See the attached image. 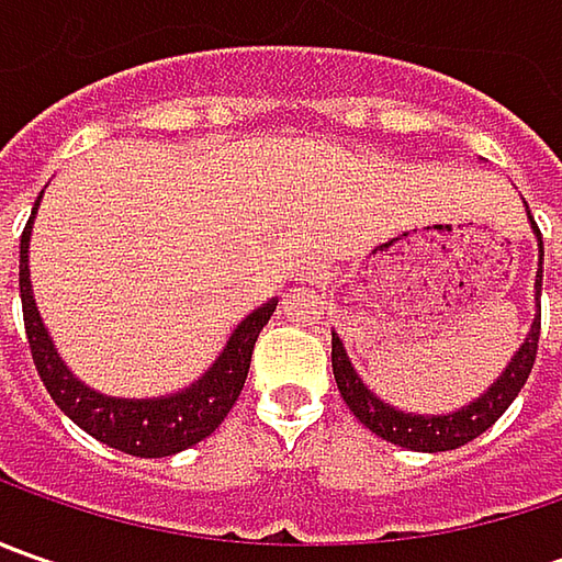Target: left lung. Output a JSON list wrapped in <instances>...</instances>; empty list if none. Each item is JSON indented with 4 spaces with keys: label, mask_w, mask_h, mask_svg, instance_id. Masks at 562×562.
Masks as SVG:
<instances>
[{
    "label": "left lung",
    "mask_w": 562,
    "mask_h": 562,
    "mask_svg": "<svg viewBox=\"0 0 562 562\" xmlns=\"http://www.w3.org/2000/svg\"><path fill=\"white\" fill-rule=\"evenodd\" d=\"M531 218V212H529ZM535 237H538V274H535V306L538 315L531 322L526 344L516 350V357L509 359L507 369L501 378L487 387L479 400H472L469 406H460L457 413L447 416H416V413H403L394 409L391 403L375 397L362 378L357 375L353 362L347 357L340 337L331 335V369H335L337 391L344 403L350 406V413L357 416L369 431H375L378 438L406 447V450H422V453H441V450H457L472 438H479L487 431L494 422L507 413V406L519 397L526 378H529L531 366H535V353H538V337H541V269H544V244H541V231L531 218Z\"/></svg>",
    "instance_id": "8db88e82"
}]
</instances>
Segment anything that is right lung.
<instances>
[{"mask_svg":"<svg viewBox=\"0 0 562 562\" xmlns=\"http://www.w3.org/2000/svg\"><path fill=\"white\" fill-rule=\"evenodd\" d=\"M36 205H40V196H36ZM36 205H33L31 222L24 227V234H21L18 284H21L24 331H27V344H31L33 366H36L40 378H43L49 397L55 400V406L75 422L77 428L93 435L97 441L109 443V447H115L121 453H131V457H146V460L181 453L187 447L209 438L225 422L234 400L240 397L256 337L269 325L278 300H269L259 310H252L234 328V335L227 337L225 350L212 362V369L200 381H193L190 387H184V391L153 400L105 397V394L87 387L83 381H77L68 372V366L58 357L43 318L36 313L31 291V266H27L31 225L33 215H36Z\"/></svg>","mask_w":562,"mask_h":562,"instance_id":"1","label":"right lung"}]
</instances>
